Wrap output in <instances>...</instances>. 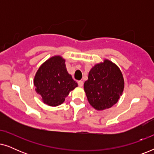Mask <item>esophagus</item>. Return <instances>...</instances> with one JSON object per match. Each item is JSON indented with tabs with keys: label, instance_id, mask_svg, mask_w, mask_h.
<instances>
[{
	"label": "esophagus",
	"instance_id": "1",
	"mask_svg": "<svg viewBox=\"0 0 154 154\" xmlns=\"http://www.w3.org/2000/svg\"><path fill=\"white\" fill-rule=\"evenodd\" d=\"M78 84H79V87H83V82L82 81H79V82H78Z\"/></svg>",
	"mask_w": 154,
	"mask_h": 154
}]
</instances>
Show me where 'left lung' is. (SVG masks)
<instances>
[{
	"label": "left lung",
	"instance_id": "left-lung-1",
	"mask_svg": "<svg viewBox=\"0 0 154 154\" xmlns=\"http://www.w3.org/2000/svg\"><path fill=\"white\" fill-rule=\"evenodd\" d=\"M124 79L121 69L109 60L90 69L84 90L90 104L97 111L109 109L116 104L123 94Z\"/></svg>",
	"mask_w": 154,
	"mask_h": 154
}]
</instances>
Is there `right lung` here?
I'll return each mask as SVG.
<instances>
[{
    "label": "right lung",
    "mask_w": 154,
    "mask_h": 154,
    "mask_svg": "<svg viewBox=\"0 0 154 154\" xmlns=\"http://www.w3.org/2000/svg\"><path fill=\"white\" fill-rule=\"evenodd\" d=\"M33 84L43 102L50 106L62 104L69 92L78 87L66 70L65 60L60 55L52 57L41 64Z\"/></svg>",
    "instance_id": "obj_1"
}]
</instances>
